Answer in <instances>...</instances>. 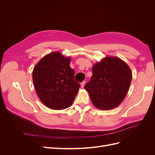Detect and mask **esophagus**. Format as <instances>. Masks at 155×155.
<instances>
[{
	"instance_id": "esophagus-1",
	"label": "esophagus",
	"mask_w": 155,
	"mask_h": 155,
	"mask_svg": "<svg viewBox=\"0 0 155 155\" xmlns=\"http://www.w3.org/2000/svg\"><path fill=\"white\" fill-rule=\"evenodd\" d=\"M85 81L81 82V84H80V85H81V88H83L84 86H85Z\"/></svg>"
}]
</instances>
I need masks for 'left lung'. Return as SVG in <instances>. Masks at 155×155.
Segmentation results:
<instances>
[{"instance_id": "8db88e82", "label": "left lung", "mask_w": 155, "mask_h": 155, "mask_svg": "<svg viewBox=\"0 0 155 155\" xmlns=\"http://www.w3.org/2000/svg\"><path fill=\"white\" fill-rule=\"evenodd\" d=\"M92 76L84 88L92 104L100 110H111L119 106L128 92L132 72L124 61L106 56L94 64Z\"/></svg>"}]
</instances>
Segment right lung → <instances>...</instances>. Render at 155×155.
Wrapping results in <instances>:
<instances>
[{
    "label": "right lung",
    "instance_id": "1",
    "mask_svg": "<svg viewBox=\"0 0 155 155\" xmlns=\"http://www.w3.org/2000/svg\"><path fill=\"white\" fill-rule=\"evenodd\" d=\"M71 58L59 51L46 54L36 64L32 79L41 102L51 109L62 110L72 104L80 85L75 81Z\"/></svg>",
    "mask_w": 155,
    "mask_h": 155
}]
</instances>
